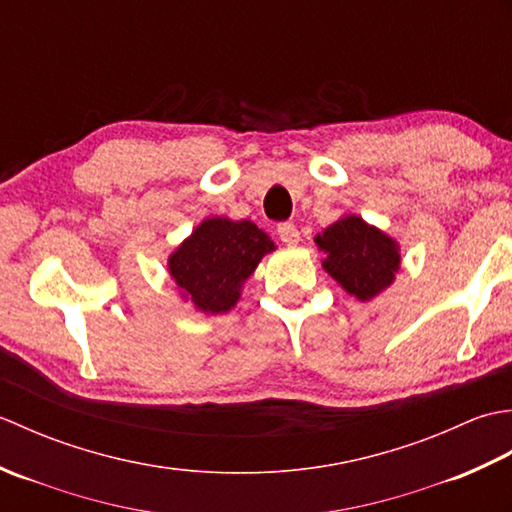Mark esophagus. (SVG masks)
I'll list each match as a JSON object with an SVG mask.
<instances>
[{
  "label": "esophagus",
  "mask_w": 512,
  "mask_h": 512,
  "mask_svg": "<svg viewBox=\"0 0 512 512\" xmlns=\"http://www.w3.org/2000/svg\"><path fill=\"white\" fill-rule=\"evenodd\" d=\"M277 235H279L281 242L288 244V246L299 242V228H297L295 224H290V222L279 224V226H277Z\"/></svg>",
  "instance_id": "esophagus-1"
}]
</instances>
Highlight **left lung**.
<instances>
[{
    "label": "left lung",
    "mask_w": 512,
    "mask_h": 512,
    "mask_svg": "<svg viewBox=\"0 0 512 512\" xmlns=\"http://www.w3.org/2000/svg\"><path fill=\"white\" fill-rule=\"evenodd\" d=\"M314 242L328 253L323 268L356 299L367 301L385 290L400 266L398 246L378 228L350 215L334 222Z\"/></svg>",
    "instance_id": "8db88e82"
}]
</instances>
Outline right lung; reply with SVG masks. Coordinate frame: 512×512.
I'll use <instances>...</instances> for the list:
<instances>
[{
	"instance_id": "obj_1",
	"label": "right lung",
	"mask_w": 512,
	"mask_h": 512,
	"mask_svg": "<svg viewBox=\"0 0 512 512\" xmlns=\"http://www.w3.org/2000/svg\"><path fill=\"white\" fill-rule=\"evenodd\" d=\"M273 248L253 222L211 217L169 257V273L195 306L220 314L235 306L239 288Z\"/></svg>"
}]
</instances>
